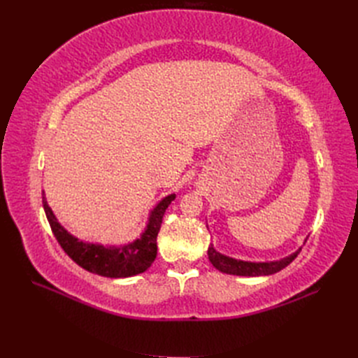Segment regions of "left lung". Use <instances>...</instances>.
I'll return each instance as SVG.
<instances>
[{
	"label": "left lung",
	"mask_w": 358,
	"mask_h": 358,
	"mask_svg": "<svg viewBox=\"0 0 358 358\" xmlns=\"http://www.w3.org/2000/svg\"><path fill=\"white\" fill-rule=\"evenodd\" d=\"M301 248L294 254H291L279 262H268V263H252V262H242V259H236L231 257H227L221 252L216 251L213 245L209 246L208 255L209 262L213 264L215 268H218L220 272L227 275H237V276H266V275H273L279 270L285 268L292 259H294Z\"/></svg>",
	"instance_id": "left-lung-1"
}]
</instances>
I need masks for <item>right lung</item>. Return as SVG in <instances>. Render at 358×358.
I'll return each instance as SVG.
<instances>
[{"instance_id":"obj_1","label":"right lung","mask_w":358,"mask_h":358,"mask_svg":"<svg viewBox=\"0 0 358 358\" xmlns=\"http://www.w3.org/2000/svg\"><path fill=\"white\" fill-rule=\"evenodd\" d=\"M175 197V194H170L162 199L150 210L145 231L140 234L138 239L124 246H104L100 243L82 242L58 222L45 197H43V208H45L50 229L58 243L76 264L91 273L106 278H129L143 273L154 263L157 257V236L161 229L162 216Z\"/></svg>"}]
</instances>
